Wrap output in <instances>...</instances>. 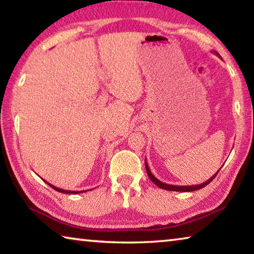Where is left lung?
Returning <instances> with one entry per match:
<instances>
[{"label": "left lung", "instance_id": "8db88e82", "mask_svg": "<svg viewBox=\"0 0 254 254\" xmlns=\"http://www.w3.org/2000/svg\"><path fill=\"white\" fill-rule=\"evenodd\" d=\"M213 53H214L215 55H217L218 57H221V56L218 55V53H216V51H213ZM144 163H145V169H147V174H148V176H149V178L152 180V183L156 184L159 188H161V189H166V190H173V191H194V190H198V189H200V188H204V187L206 186V185H208L210 182H212V180L215 178V176H216L218 171H220V170H218L216 174L213 175L212 177H210L208 180H206V182H205V183H203V184H199V185H192V186H176V185L165 184V183L160 182V180H159V179H157V178L154 177V176L152 175L151 171H150L147 160H144Z\"/></svg>", "mask_w": 254, "mask_h": 254}]
</instances>
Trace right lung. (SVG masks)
I'll use <instances>...</instances> for the list:
<instances>
[{
    "instance_id": "right-lung-1",
    "label": "right lung",
    "mask_w": 254,
    "mask_h": 254,
    "mask_svg": "<svg viewBox=\"0 0 254 254\" xmlns=\"http://www.w3.org/2000/svg\"><path fill=\"white\" fill-rule=\"evenodd\" d=\"M45 180V179H44ZM45 182H46V180H45ZM47 184H48L49 185V186L50 187H53L54 189H55V190H57V191H59V192H64V194H80V192H85V191H83V190H81V191H75V190H65V189H62V188H58V187H55L54 186V185H51V184H49L48 182H46Z\"/></svg>"
}]
</instances>
